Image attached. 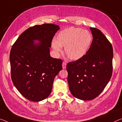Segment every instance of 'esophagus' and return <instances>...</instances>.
<instances>
[{
  "mask_svg": "<svg viewBox=\"0 0 122 122\" xmlns=\"http://www.w3.org/2000/svg\"><path fill=\"white\" fill-rule=\"evenodd\" d=\"M66 65H67V63L66 62H63V63H62V68H63V69H66Z\"/></svg>",
  "mask_w": 122,
  "mask_h": 122,
  "instance_id": "1",
  "label": "esophagus"
}]
</instances>
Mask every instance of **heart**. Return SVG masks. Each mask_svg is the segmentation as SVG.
I'll list each match as a JSON object with an SVG mask.
<instances>
[{
  "label": "heart",
  "instance_id": "heart-1",
  "mask_svg": "<svg viewBox=\"0 0 122 122\" xmlns=\"http://www.w3.org/2000/svg\"><path fill=\"white\" fill-rule=\"evenodd\" d=\"M92 37L86 30L75 27H70L62 30L56 37V41L52 42V46L56 51L61 52V46L69 59L78 60L86 55L91 46Z\"/></svg>",
  "mask_w": 122,
  "mask_h": 122
}]
</instances>
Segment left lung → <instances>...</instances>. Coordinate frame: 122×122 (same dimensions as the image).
Listing matches in <instances>:
<instances>
[{
  "instance_id": "left-lung-1",
  "label": "left lung",
  "mask_w": 122,
  "mask_h": 122,
  "mask_svg": "<svg viewBox=\"0 0 122 122\" xmlns=\"http://www.w3.org/2000/svg\"><path fill=\"white\" fill-rule=\"evenodd\" d=\"M92 41L84 57L67 63V81L73 96L91 100L100 94L111 78L113 48L100 30L90 27Z\"/></svg>"
}]
</instances>
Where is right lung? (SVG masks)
<instances>
[{
  "label": "right lung",
  "instance_id": "1",
  "mask_svg": "<svg viewBox=\"0 0 122 122\" xmlns=\"http://www.w3.org/2000/svg\"><path fill=\"white\" fill-rule=\"evenodd\" d=\"M59 29L58 25L51 23L36 25L23 32L12 45L10 54L12 81L29 100L38 102L48 97L55 76L62 69V61L50 55L52 38Z\"/></svg>",
  "mask_w": 122,
  "mask_h": 122
}]
</instances>
